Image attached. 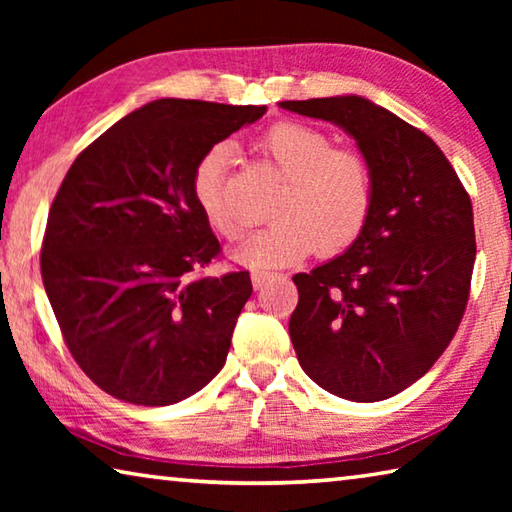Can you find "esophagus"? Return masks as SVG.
I'll use <instances>...</instances> for the list:
<instances>
[{
	"instance_id": "obj_1",
	"label": "esophagus",
	"mask_w": 512,
	"mask_h": 512,
	"mask_svg": "<svg viewBox=\"0 0 512 512\" xmlns=\"http://www.w3.org/2000/svg\"><path fill=\"white\" fill-rule=\"evenodd\" d=\"M273 273H268V271H253L250 273V282H253V287L255 289H262V287H266L268 282L273 280Z\"/></svg>"
}]
</instances>
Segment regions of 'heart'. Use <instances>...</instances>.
<instances>
[{
	"instance_id": "1",
	"label": "heart",
	"mask_w": 512,
	"mask_h": 512,
	"mask_svg": "<svg viewBox=\"0 0 512 512\" xmlns=\"http://www.w3.org/2000/svg\"><path fill=\"white\" fill-rule=\"evenodd\" d=\"M257 151L284 180L271 205V221L232 250V262L253 271L296 264L320 246L323 253L348 248L366 228L375 201L368 160L352 149H334L332 137L314 126L284 121L259 137ZM230 149L214 146L198 160L192 198L225 239H237L244 219L225 196Z\"/></svg>"
}]
</instances>
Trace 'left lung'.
I'll return each instance as SVG.
<instances>
[{"label":"left lung","mask_w":512,"mask_h":512,"mask_svg":"<svg viewBox=\"0 0 512 512\" xmlns=\"http://www.w3.org/2000/svg\"><path fill=\"white\" fill-rule=\"evenodd\" d=\"M280 108L343 128L375 183L350 248L293 275V350L332 395L388 400L438 361L461 323L476 257L470 196L436 142L377 103L343 94Z\"/></svg>","instance_id":"left-lung-1"}]
</instances>
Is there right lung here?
<instances>
[{"label": "right lung", "instance_id": "obj_1", "mask_svg": "<svg viewBox=\"0 0 512 512\" xmlns=\"http://www.w3.org/2000/svg\"><path fill=\"white\" fill-rule=\"evenodd\" d=\"M266 106L158 99L69 167L40 268L72 357L101 391L169 406L219 375L253 293L248 271L196 277L219 241L192 198L198 160Z\"/></svg>", "mask_w": 512, "mask_h": 512}]
</instances>
